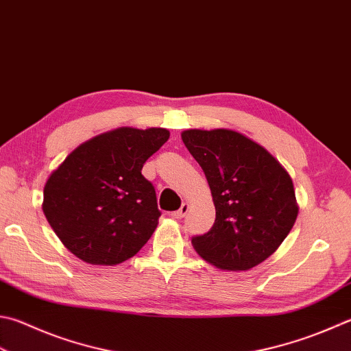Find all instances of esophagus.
<instances>
[{
    "label": "esophagus",
    "instance_id": "obj_1",
    "mask_svg": "<svg viewBox=\"0 0 351 351\" xmlns=\"http://www.w3.org/2000/svg\"><path fill=\"white\" fill-rule=\"evenodd\" d=\"M188 210H189V204H188V203H183L182 206H180V209H178V210H176V213L171 214V217H173V218H177V220H180V218H183L184 215L188 214Z\"/></svg>",
    "mask_w": 351,
    "mask_h": 351
}]
</instances>
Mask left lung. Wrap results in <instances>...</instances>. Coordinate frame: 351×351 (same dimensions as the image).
Returning <instances> with one entry per match:
<instances>
[{"instance_id":"8db88e82","label":"left lung","mask_w":351,"mask_h":351,"mask_svg":"<svg viewBox=\"0 0 351 351\" xmlns=\"http://www.w3.org/2000/svg\"><path fill=\"white\" fill-rule=\"evenodd\" d=\"M184 147L208 178L215 223L194 237L197 254L221 270H249L272 255L298 217L293 182L260 143L234 130H186Z\"/></svg>"}]
</instances>
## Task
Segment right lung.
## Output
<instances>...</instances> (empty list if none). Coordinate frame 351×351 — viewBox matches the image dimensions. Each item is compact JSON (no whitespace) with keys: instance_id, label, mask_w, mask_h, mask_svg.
<instances>
[{"instance_id":"1","label":"right lung","mask_w":351,"mask_h":351,"mask_svg":"<svg viewBox=\"0 0 351 351\" xmlns=\"http://www.w3.org/2000/svg\"><path fill=\"white\" fill-rule=\"evenodd\" d=\"M168 138L167 128L111 130L79 145L50 174L44 215L79 260L116 266L149 240L160 210L142 168Z\"/></svg>"}]
</instances>
